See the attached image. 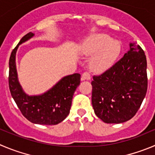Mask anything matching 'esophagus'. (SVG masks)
I'll return each instance as SVG.
<instances>
[{
  "instance_id": "1",
  "label": "esophagus",
  "mask_w": 155,
  "mask_h": 155,
  "mask_svg": "<svg viewBox=\"0 0 155 155\" xmlns=\"http://www.w3.org/2000/svg\"><path fill=\"white\" fill-rule=\"evenodd\" d=\"M91 79V75L89 72H85L82 75V80H89Z\"/></svg>"
}]
</instances>
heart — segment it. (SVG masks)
Here are the masks:
<instances>
[{
  "instance_id": "1",
  "label": "heart",
  "mask_w": 155,
  "mask_h": 155,
  "mask_svg": "<svg viewBox=\"0 0 155 155\" xmlns=\"http://www.w3.org/2000/svg\"><path fill=\"white\" fill-rule=\"evenodd\" d=\"M80 52L85 55H94L90 62L92 69L102 71L110 67L119 56L121 46L106 34H95L80 46Z\"/></svg>"
}]
</instances>
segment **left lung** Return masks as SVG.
Returning <instances> with one entry per match:
<instances>
[{"instance_id":"left-lung-1","label":"left lung","mask_w":155,"mask_h":155,"mask_svg":"<svg viewBox=\"0 0 155 155\" xmlns=\"http://www.w3.org/2000/svg\"><path fill=\"white\" fill-rule=\"evenodd\" d=\"M92 104L105 123H122L135 115L147 89V60L138 45L102 74L93 76Z\"/></svg>"}]
</instances>
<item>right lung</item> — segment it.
Masks as SVG:
<instances>
[{
  "instance_id": "1",
  "label": "right lung",
  "mask_w": 155,
  "mask_h": 155,
  "mask_svg": "<svg viewBox=\"0 0 155 155\" xmlns=\"http://www.w3.org/2000/svg\"><path fill=\"white\" fill-rule=\"evenodd\" d=\"M34 35L31 32L26 34L12 50L9 60L10 92L22 115L32 123L57 125L69 114L73 94L80 84L81 76L79 73H75L66 76L50 90L41 95L29 96L26 95L17 80L15 56L19 45Z\"/></svg>"
}]
</instances>
